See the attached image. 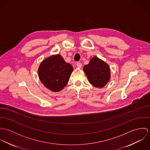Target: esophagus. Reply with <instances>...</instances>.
<instances>
[{
  "instance_id": "1",
  "label": "esophagus",
  "mask_w": 150,
  "mask_h": 150,
  "mask_svg": "<svg viewBox=\"0 0 150 150\" xmlns=\"http://www.w3.org/2000/svg\"><path fill=\"white\" fill-rule=\"evenodd\" d=\"M76 65H77V66L79 68H80V67H81V66H82L81 63H80V62H77L76 63Z\"/></svg>"
}]
</instances>
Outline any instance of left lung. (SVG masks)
Listing matches in <instances>:
<instances>
[{
  "mask_svg": "<svg viewBox=\"0 0 150 150\" xmlns=\"http://www.w3.org/2000/svg\"><path fill=\"white\" fill-rule=\"evenodd\" d=\"M83 70L89 82L94 86L102 88L110 80V70L108 65L96 57L92 58L89 63L84 66Z\"/></svg>",
  "mask_w": 150,
  "mask_h": 150,
  "instance_id": "8db88e82",
  "label": "left lung"
}]
</instances>
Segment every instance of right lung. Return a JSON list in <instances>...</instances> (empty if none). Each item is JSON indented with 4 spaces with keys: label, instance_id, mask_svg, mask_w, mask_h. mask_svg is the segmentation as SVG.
Returning a JSON list of instances; mask_svg holds the SVG:
<instances>
[{
    "label": "right lung",
    "instance_id": "add662e5",
    "mask_svg": "<svg viewBox=\"0 0 150 150\" xmlns=\"http://www.w3.org/2000/svg\"><path fill=\"white\" fill-rule=\"evenodd\" d=\"M73 70V66L65 62L58 54L43 61L39 66L38 74L44 86L53 92H58L67 85Z\"/></svg>",
    "mask_w": 150,
    "mask_h": 150
}]
</instances>
